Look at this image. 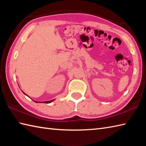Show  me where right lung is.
Here are the masks:
<instances>
[{
	"label": "right lung",
	"mask_w": 146,
	"mask_h": 146,
	"mask_svg": "<svg viewBox=\"0 0 146 146\" xmlns=\"http://www.w3.org/2000/svg\"><path fill=\"white\" fill-rule=\"evenodd\" d=\"M22 92H23V91H22ZM23 92V94H24V95H27H27H26V94H25V93H24V92ZM27 97H29V96H27ZM54 99H53V100H49V101H45V102H42H42H43V103H45V104H49V103H51V102H52V101H54ZM34 102H36V103H38V102H36V101H35V100H34Z\"/></svg>",
	"instance_id": "1"
}]
</instances>
